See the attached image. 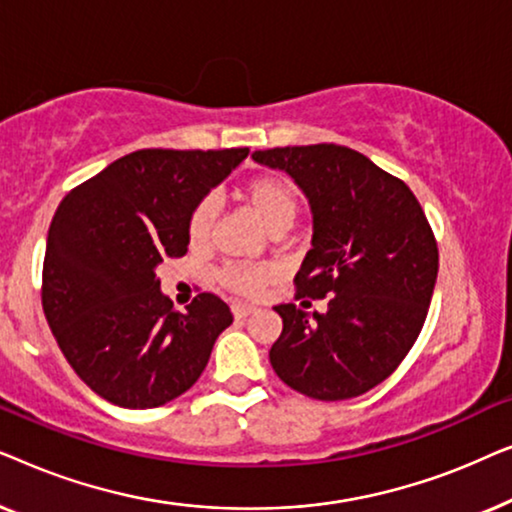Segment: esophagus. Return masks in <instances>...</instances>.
I'll use <instances>...</instances> for the list:
<instances>
[{
    "instance_id": "1",
    "label": "esophagus",
    "mask_w": 512,
    "mask_h": 512,
    "mask_svg": "<svg viewBox=\"0 0 512 512\" xmlns=\"http://www.w3.org/2000/svg\"><path fill=\"white\" fill-rule=\"evenodd\" d=\"M230 310H233L235 319H244V317H249L251 312H256V307L249 305V303H240V300H235V303L230 305Z\"/></svg>"
}]
</instances>
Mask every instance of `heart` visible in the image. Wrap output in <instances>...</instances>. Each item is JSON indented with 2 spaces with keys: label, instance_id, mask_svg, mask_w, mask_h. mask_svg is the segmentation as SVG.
Returning a JSON list of instances; mask_svg holds the SVG:
<instances>
[{
  "label": "heart",
  "instance_id": "b5f03b06",
  "mask_svg": "<svg viewBox=\"0 0 512 512\" xmlns=\"http://www.w3.org/2000/svg\"><path fill=\"white\" fill-rule=\"evenodd\" d=\"M242 198L251 209V214L263 223L265 228H279V226H291L298 212V198L296 191L289 181L282 177H272V174H263L247 181V186L242 188ZM216 207L214 198H202L198 205L193 207L191 216H188V240L195 247L205 244L214 230ZM272 270L268 265H228L221 272V282L230 286L233 291L247 293L254 296L270 282Z\"/></svg>",
  "mask_w": 512,
  "mask_h": 512
}]
</instances>
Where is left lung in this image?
<instances>
[{
	"label": "left lung",
	"instance_id": "1",
	"mask_svg": "<svg viewBox=\"0 0 512 512\" xmlns=\"http://www.w3.org/2000/svg\"><path fill=\"white\" fill-rule=\"evenodd\" d=\"M251 158L305 193L312 249L296 275L298 298L328 296L321 314L275 307L284 328L272 368L317 401L366 394L394 373L424 326L438 277L429 221L401 179L347 146H284Z\"/></svg>",
	"mask_w": 512,
	"mask_h": 512
}]
</instances>
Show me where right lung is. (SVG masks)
<instances>
[{
  "label": "right lung",
  "instance_id": "right-lung-1",
  "mask_svg": "<svg viewBox=\"0 0 512 512\" xmlns=\"http://www.w3.org/2000/svg\"><path fill=\"white\" fill-rule=\"evenodd\" d=\"M249 149H142L65 195L46 240L41 303L74 373L121 408L165 405L198 382L230 307L172 310L156 268L188 251V216Z\"/></svg>",
  "mask_w": 512,
  "mask_h": 512
}]
</instances>
